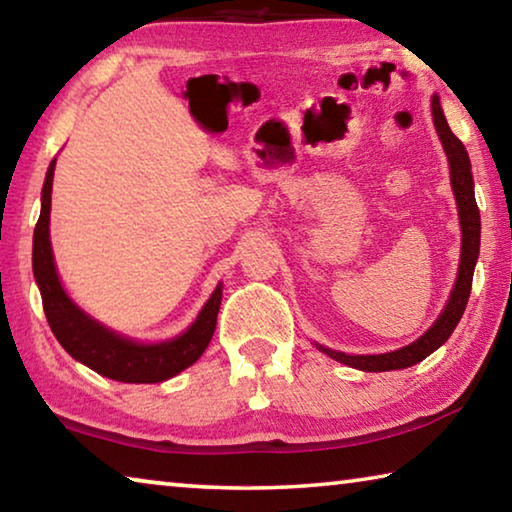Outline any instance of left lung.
Instances as JSON below:
<instances>
[{"instance_id":"8db88e82","label":"left lung","mask_w":512,"mask_h":512,"mask_svg":"<svg viewBox=\"0 0 512 512\" xmlns=\"http://www.w3.org/2000/svg\"><path fill=\"white\" fill-rule=\"evenodd\" d=\"M431 112H433V124H436V131L440 142L445 146L447 160H449V171H452V189L458 203V219H461V232H463V246H461V266H458V277L456 287L449 296V302L440 318L433 323L427 334L420 336L418 341L406 345L402 350L386 352V354H343L334 352L329 348L318 345L320 352L329 354V357L345 363L350 368H359L366 372H384V370H400L415 366V363L427 359L433 350H438L449 336H452L454 327L461 320L467 298H470L472 291V275H474V264L476 257H479V241H481V216L479 207H476L474 198V180H472V164L467 158V151L463 142L452 133L447 119L443 115V108H440L438 97L431 101Z\"/></svg>"}]
</instances>
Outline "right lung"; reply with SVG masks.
Masks as SVG:
<instances>
[{
	"label": "right lung",
	"mask_w": 512,
	"mask_h": 512,
	"mask_svg": "<svg viewBox=\"0 0 512 512\" xmlns=\"http://www.w3.org/2000/svg\"><path fill=\"white\" fill-rule=\"evenodd\" d=\"M56 160H51L42 187V210L33 232V275L40 287L42 307H45L51 332L76 361L99 372L103 377L128 381V384H158V381L178 375L192 366L205 352L216 329V314L221 307V287H216L212 298L198 314L196 323L180 334L178 339L142 345L112 334L67 298L56 275L54 255L49 241V210H51V183H54Z\"/></svg>",
	"instance_id": "add662e5"
}]
</instances>
